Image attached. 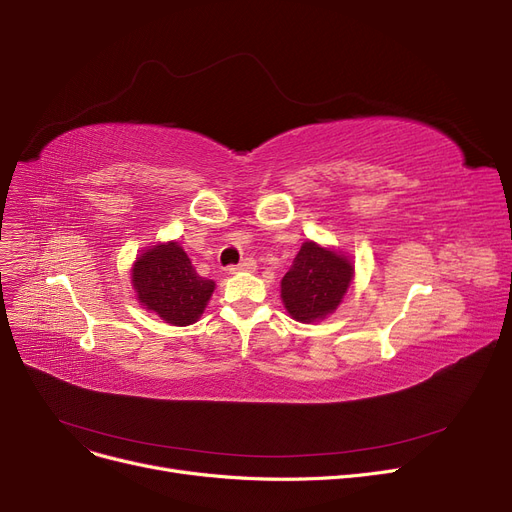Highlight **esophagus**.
Here are the masks:
<instances>
[{
  "mask_svg": "<svg viewBox=\"0 0 512 512\" xmlns=\"http://www.w3.org/2000/svg\"><path fill=\"white\" fill-rule=\"evenodd\" d=\"M257 270V261L253 257H247L242 259L238 265H230L228 272L230 274H236V272H255Z\"/></svg>",
  "mask_w": 512,
  "mask_h": 512,
  "instance_id": "34e87169",
  "label": "esophagus"
}]
</instances>
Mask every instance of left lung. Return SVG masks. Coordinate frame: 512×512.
I'll use <instances>...</instances> for the list:
<instances>
[{
	"label": "left lung",
	"instance_id": "8db88e82",
	"mask_svg": "<svg viewBox=\"0 0 512 512\" xmlns=\"http://www.w3.org/2000/svg\"><path fill=\"white\" fill-rule=\"evenodd\" d=\"M353 274L351 259L307 240L282 278V303L303 324L324 319L342 303Z\"/></svg>",
	"mask_w": 512,
	"mask_h": 512
}]
</instances>
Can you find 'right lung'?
<instances>
[{"label": "right lung", "mask_w": 512, "mask_h": 512, "mask_svg": "<svg viewBox=\"0 0 512 512\" xmlns=\"http://www.w3.org/2000/svg\"><path fill=\"white\" fill-rule=\"evenodd\" d=\"M132 286L141 305L166 324L191 326L205 311L215 282L197 274L178 242H166L137 257L132 265Z\"/></svg>", "instance_id": "obj_1"}]
</instances>
